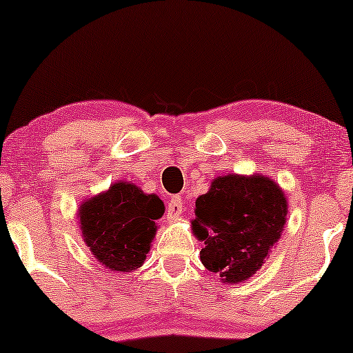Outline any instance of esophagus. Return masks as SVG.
I'll return each mask as SVG.
<instances>
[{"instance_id":"1","label":"esophagus","mask_w":353,"mask_h":353,"mask_svg":"<svg viewBox=\"0 0 353 353\" xmlns=\"http://www.w3.org/2000/svg\"><path fill=\"white\" fill-rule=\"evenodd\" d=\"M182 210H184V209H182L181 197L179 196L171 197V201L168 202V217H171V219L179 217L182 214Z\"/></svg>"}]
</instances>
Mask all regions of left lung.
Masks as SVG:
<instances>
[{
	"instance_id": "1",
	"label": "left lung",
	"mask_w": 353,
	"mask_h": 353,
	"mask_svg": "<svg viewBox=\"0 0 353 353\" xmlns=\"http://www.w3.org/2000/svg\"><path fill=\"white\" fill-rule=\"evenodd\" d=\"M194 214L192 230L204 241L202 264L232 283L249 279L269 259L285 224L287 201L269 177L230 174L214 179Z\"/></svg>"
}]
</instances>
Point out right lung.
I'll return each mask as SVG.
<instances>
[{
    "label": "right lung",
    "instance_id": "add662e5",
    "mask_svg": "<svg viewBox=\"0 0 353 353\" xmlns=\"http://www.w3.org/2000/svg\"><path fill=\"white\" fill-rule=\"evenodd\" d=\"M164 204L134 184L116 182L79 209L81 232L92 255L117 272L141 267L156 234Z\"/></svg>",
    "mask_w": 353,
    "mask_h": 353
}]
</instances>
